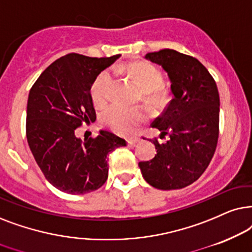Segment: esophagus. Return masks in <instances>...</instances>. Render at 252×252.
Returning <instances> with one entry per match:
<instances>
[{"instance_id":"1","label":"esophagus","mask_w":252,"mask_h":252,"mask_svg":"<svg viewBox=\"0 0 252 252\" xmlns=\"http://www.w3.org/2000/svg\"><path fill=\"white\" fill-rule=\"evenodd\" d=\"M140 139L138 136H133V137H129L128 138V144L129 145H135V144H137V143H139L140 142Z\"/></svg>"}]
</instances>
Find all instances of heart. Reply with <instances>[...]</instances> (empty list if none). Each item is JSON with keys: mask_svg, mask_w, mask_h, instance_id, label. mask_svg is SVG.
I'll return each instance as SVG.
<instances>
[{"mask_svg": "<svg viewBox=\"0 0 252 252\" xmlns=\"http://www.w3.org/2000/svg\"><path fill=\"white\" fill-rule=\"evenodd\" d=\"M126 71L140 86L146 98L151 101H160L163 99L165 91L161 89L162 73L156 65L149 62L130 63ZM112 85V75L109 71H102L93 83L91 93L92 99L96 105H102L108 98V92ZM146 119V114L142 108H130L113 103L103 110L102 121L109 128L119 133L132 132L140 123Z\"/></svg>", "mask_w": 252, "mask_h": 252, "instance_id": "b5f03b06", "label": "heart"}]
</instances>
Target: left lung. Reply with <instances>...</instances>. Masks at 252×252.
<instances>
[{
  "label": "left lung",
  "instance_id": "8db88e82",
  "mask_svg": "<svg viewBox=\"0 0 252 252\" xmlns=\"http://www.w3.org/2000/svg\"><path fill=\"white\" fill-rule=\"evenodd\" d=\"M168 73L173 99L152 123L167 136L153 140L157 154L138 163L150 186L161 190L182 189L205 172L219 137V92L213 77L198 60L174 49L145 55Z\"/></svg>",
  "mask_w": 252,
  "mask_h": 252
}]
</instances>
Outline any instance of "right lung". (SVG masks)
Wrapping results in <instances>:
<instances>
[{
  "mask_svg": "<svg viewBox=\"0 0 252 252\" xmlns=\"http://www.w3.org/2000/svg\"><path fill=\"white\" fill-rule=\"evenodd\" d=\"M119 55L89 58L66 54L53 62L30 90L26 138L50 184L63 192L84 194L99 189L108 177L107 156L126 146L123 138L100 130L95 138H77L82 124L95 121L91 87Z\"/></svg>",
  "mask_w": 252,
  "mask_h": 252,
  "instance_id": "add662e5",
  "label": "right lung"
}]
</instances>
